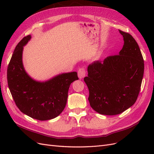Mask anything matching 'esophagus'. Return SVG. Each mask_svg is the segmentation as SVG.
Wrapping results in <instances>:
<instances>
[{
	"label": "esophagus",
	"instance_id": "esophagus-1",
	"mask_svg": "<svg viewBox=\"0 0 154 154\" xmlns=\"http://www.w3.org/2000/svg\"><path fill=\"white\" fill-rule=\"evenodd\" d=\"M85 74H86V72H85V69L83 67H82V68H80L78 69V77L80 78V79H82L84 78L85 76Z\"/></svg>",
	"mask_w": 154,
	"mask_h": 154
}]
</instances>
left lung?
Listing matches in <instances>:
<instances>
[{
    "label": "left lung",
    "mask_w": 154,
    "mask_h": 154,
    "mask_svg": "<svg viewBox=\"0 0 154 154\" xmlns=\"http://www.w3.org/2000/svg\"><path fill=\"white\" fill-rule=\"evenodd\" d=\"M124 45L119 54L88 66L84 82L89 91L90 105L100 114L122 113L136 101L144 74V60L136 41L119 30Z\"/></svg>",
    "instance_id": "1"
}]
</instances>
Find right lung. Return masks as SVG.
Listing matches in <instances>:
<instances>
[{"label":"right lung","instance_id":"1","mask_svg":"<svg viewBox=\"0 0 154 154\" xmlns=\"http://www.w3.org/2000/svg\"><path fill=\"white\" fill-rule=\"evenodd\" d=\"M31 35L17 44L8 65L7 79L13 98L19 110L29 117L40 121L55 118L62 112L67 103L68 91L78 80L76 72L62 73L45 82L31 78L23 66L24 46Z\"/></svg>","mask_w":154,"mask_h":154}]
</instances>
